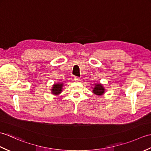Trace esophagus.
<instances>
[{
    "label": "esophagus",
    "mask_w": 151,
    "mask_h": 151,
    "mask_svg": "<svg viewBox=\"0 0 151 151\" xmlns=\"http://www.w3.org/2000/svg\"><path fill=\"white\" fill-rule=\"evenodd\" d=\"M74 80H75V81H80V78L78 76H75V77H74Z\"/></svg>",
    "instance_id": "1"
}]
</instances>
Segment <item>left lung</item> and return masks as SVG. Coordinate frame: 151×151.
<instances>
[{
  "mask_svg": "<svg viewBox=\"0 0 151 151\" xmlns=\"http://www.w3.org/2000/svg\"><path fill=\"white\" fill-rule=\"evenodd\" d=\"M93 92L97 95H101L104 93V87L101 84H95V88L93 89Z\"/></svg>",
  "mask_w": 151,
  "mask_h": 151,
  "instance_id": "1",
  "label": "left lung"
}]
</instances>
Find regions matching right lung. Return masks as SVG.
Wrapping results in <instances>:
<instances>
[{"mask_svg":"<svg viewBox=\"0 0 151 151\" xmlns=\"http://www.w3.org/2000/svg\"><path fill=\"white\" fill-rule=\"evenodd\" d=\"M63 84H57L53 86L52 89V93L54 95H58L62 91Z\"/></svg>","mask_w":151,"mask_h":151,"instance_id":"right-lung-1","label":"right lung"}]
</instances>
